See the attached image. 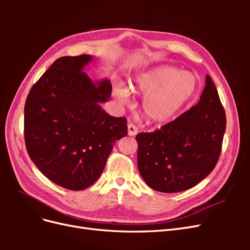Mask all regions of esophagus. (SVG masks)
I'll use <instances>...</instances> for the list:
<instances>
[{"mask_svg":"<svg viewBox=\"0 0 250 250\" xmlns=\"http://www.w3.org/2000/svg\"><path fill=\"white\" fill-rule=\"evenodd\" d=\"M137 133H138V127L131 123L128 124V135L133 137V135H135Z\"/></svg>","mask_w":250,"mask_h":250,"instance_id":"obj_1","label":"esophagus"}]
</instances>
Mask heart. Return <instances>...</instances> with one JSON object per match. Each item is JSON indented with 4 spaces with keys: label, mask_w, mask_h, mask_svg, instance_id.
<instances>
[{
    "label": "heart",
    "mask_w": 250,
    "mask_h": 250,
    "mask_svg": "<svg viewBox=\"0 0 250 250\" xmlns=\"http://www.w3.org/2000/svg\"><path fill=\"white\" fill-rule=\"evenodd\" d=\"M199 81L194 74L170 65H160L138 74L131 83V89L145 96L142 108L145 116L165 122L173 118L195 96ZM115 97L126 103L129 90L122 84L115 87Z\"/></svg>",
    "instance_id": "obj_1"
}]
</instances>
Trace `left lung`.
Instances as JSON below:
<instances>
[{
  "instance_id": "8db88e82",
  "label": "left lung",
  "mask_w": 250,
  "mask_h": 250,
  "mask_svg": "<svg viewBox=\"0 0 250 250\" xmlns=\"http://www.w3.org/2000/svg\"><path fill=\"white\" fill-rule=\"evenodd\" d=\"M226 128L225 111L208 75L199 102L154 132L137 135L138 168L155 191L177 193L214 170Z\"/></svg>"
}]
</instances>
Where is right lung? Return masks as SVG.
Instances as JSON below:
<instances>
[{"label":"right lung","instance_id":"right-lung-1","mask_svg":"<svg viewBox=\"0 0 250 250\" xmlns=\"http://www.w3.org/2000/svg\"><path fill=\"white\" fill-rule=\"evenodd\" d=\"M90 55L56 59L30 89L24 134L28 154L53 183L81 191L100 177L116 141L127 135L125 118L102 109L108 79L92 81L84 67Z\"/></svg>","mask_w":250,"mask_h":250}]
</instances>
